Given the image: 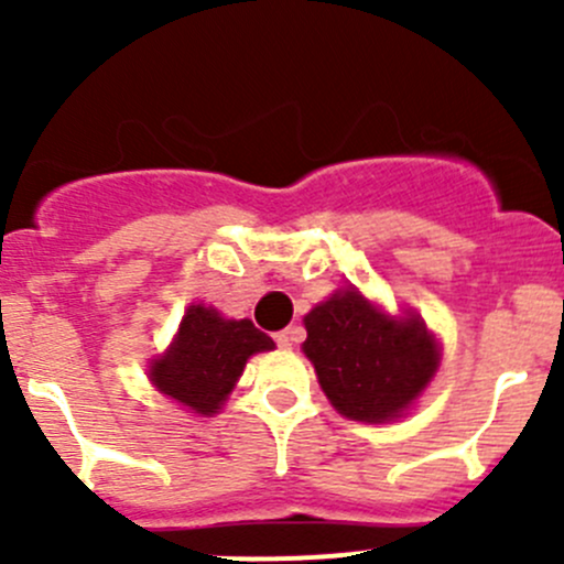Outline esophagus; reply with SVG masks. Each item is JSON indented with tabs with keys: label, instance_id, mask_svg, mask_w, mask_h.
Listing matches in <instances>:
<instances>
[{
	"label": "esophagus",
	"instance_id": "esophagus-1",
	"mask_svg": "<svg viewBox=\"0 0 564 564\" xmlns=\"http://www.w3.org/2000/svg\"><path fill=\"white\" fill-rule=\"evenodd\" d=\"M300 338H303V329L300 327H286V329H281V333H275V344L283 346V349H286V346H292L294 340H300Z\"/></svg>",
	"mask_w": 564,
	"mask_h": 564
}]
</instances>
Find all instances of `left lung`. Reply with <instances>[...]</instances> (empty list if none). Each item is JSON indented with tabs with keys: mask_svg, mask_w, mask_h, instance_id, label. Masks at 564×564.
Segmentation results:
<instances>
[{
	"mask_svg": "<svg viewBox=\"0 0 564 564\" xmlns=\"http://www.w3.org/2000/svg\"><path fill=\"white\" fill-rule=\"evenodd\" d=\"M303 351L318 384L349 420L384 423L425 390L440 351L420 318H390L357 289L333 294L305 316Z\"/></svg>",
	"mask_w": 564,
	"mask_h": 564,
	"instance_id": "1",
	"label": "left lung"
}]
</instances>
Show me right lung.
Masks as SVG:
<instances>
[{
	"mask_svg": "<svg viewBox=\"0 0 564 564\" xmlns=\"http://www.w3.org/2000/svg\"><path fill=\"white\" fill-rule=\"evenodd\" d=\"M272 338L250 318H224L215 308L191 305L172 349L152 362V382L196 414H215L240 379L248 357L272 349Z\"/></svg>",
	"mask_w": 564,
	"mask_h": 564,
	"instance_id": "right-lung-1",
	"label": "right lung"
}]
</instances>
